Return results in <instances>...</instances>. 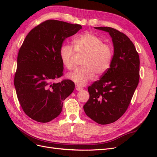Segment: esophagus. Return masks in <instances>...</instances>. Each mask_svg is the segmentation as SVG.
<instances>
[{
    "label": "esophagus",
    "mask_w": 157,
    "mask_h": 157,
    "mask_svg": "<svg viewBox=\"0 0 157 157\" xmlns=\"http://www.w3.org/2000/svg\"><path fill=\"white\" fill-rule=\"evenodd\" d=\"M75 88H76V90H77V91H81L82 90H83V88H82V87L78 86H75Z\"/></svg>",
    "instance_id": "obj_1"
}]
</instances>
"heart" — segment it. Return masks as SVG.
<instances>
[{"mask_svg": "<svg viewBox=\"0 0 157 157\" xmlns=\"http://www.w3.org/2000/svg\"><path fill=\"white\" fill-rule=\"evenodd\" d=\"M74 47L64 44L60 47L59 54L65 67L75 68L73 58L75 51L78 54L86 56L83 67L69 73L67 77L78 86H84L95 77V73L102 75L109 69L113 58L112 47L104 44L101 38L91 33H85L74 40Z\"/></svg>", "mask_w": 157, "mask_h": 157, "instance_id": "obj_1", "label": "heart"}]
</instances>
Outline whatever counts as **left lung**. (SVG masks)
<instances>
[{
    "instance_id": "8db88e82",
    "label": "left lung",
    "mask_w": 157,
    "mask_h": 157,
    "mask_svg": "<svg viewBox=\"0 0 157 157\" xmlns=\"http://www.w3.org/2000/svg\"><path fill=\"white\" fill-rule=\"evenodd\" d=\"M95 29L111 36L114 53L110 67L101 78L88 88L86 115L99 124L113 123L124 114L140 79V57L134 44L124 33L108 27Z\"/></svg>"
}]
</instances>
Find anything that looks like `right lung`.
I'll return each mask as SVG.
<instances>
[{"mask_svg": "<svg viewBox=\"0 0 157 157\" xmlns=\"http://www.w3.org/2000/svg\"><path fill=\"white\" fill-rule=\"evenodd\" d=\"M82 26L58 20L44 21L33 29L19 51L14 86L23 111L33 120L48 122L62 111L65 99L73 92L71 80L52 82L63 75L60 47Z\"/></svg>", "mask_w": 157, "mask_h": 157, "instance_id": "obj_1", "label": "right lung"}]
</instances>
